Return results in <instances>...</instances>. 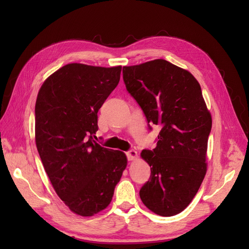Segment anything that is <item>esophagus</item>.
<instances>
[{
    "mask_svg": "<svg viewBox=\"0 0 249 249\" xmlns=\"http://www.w3.org/2000/svg\"><path fill=\"white\" fill-rule=\"evenodd\" d=\"M125 155H126V158H127V160H129V161H133L137 158V152H136V150H134V149L127 150Z\"/></svg>",
    "mask_w": 249,
    "mask_h": 249,
    "instance_id": "1",
    "label": "esophagus"
}]
</instances>
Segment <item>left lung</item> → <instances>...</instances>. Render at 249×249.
I'll list each match as a JSON object with an SVG mask.
<instances>
[{
    "label": "left lung",
    "mask_w": 249,
    "mask_h": 249,
    "mask_svg": "<svg viewBox=\"0 0 249 249\" xmlns=\"http://www.w3.org/2000/svg\"><path fill=\"white\" fill-rule=\"evenodd\" d=\"M123 77L148 129L161 127L157 146L141 153L150 177L141 187L140 198L158 215H177L191 202L207 172L212 118L200 85L189 71L163 59L124 66Z\"/></svg>",
    "instance_id": "8db88e82"
}]
</instances>
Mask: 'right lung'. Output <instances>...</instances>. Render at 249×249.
Returning a JSON list of instances; mask_svg holds the SVG:
<instances>
[{
    "mask_svg": "<svg viewBox=\"0 0 249 249\" xmlns=\"http://www.w3.org/2000/svg\"><path fill=\"white\" fill-rule=\"evenodd\" d=\"M122 66L64 65L44 81L35 105V141L58 196L81 216L107 208L126 157L93 138L97 112L117 86Z\"/></svg>",
    "mask_w": 249,
    "mask_h": 249,
    "instance_id": "1",
    "label": "right lung"
}]
</instances>
